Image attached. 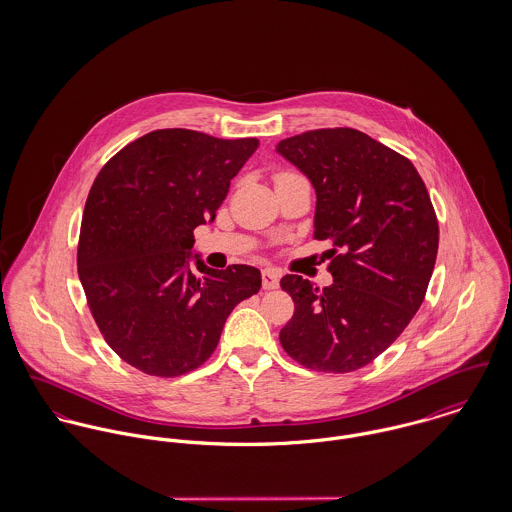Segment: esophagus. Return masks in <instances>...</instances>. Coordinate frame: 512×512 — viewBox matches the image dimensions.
<instances>
[{
    "label": "esophagus",
    "instance_id": "obj_1",
    "mask_svg": "<svg viewBox=\"0 0 512 512\" xmlns=\"http://www.w3.org/2000/svg\"><path fill=\"white\" fill-rule=\"evenodd\" d=\"M280 286V274L274 268H266L262 272V288L264 290H276Z\"/></svg>",
    "mask_w": 512,
    "mask_h": 512
}]
</instances>
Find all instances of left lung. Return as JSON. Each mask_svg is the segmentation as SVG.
<instances>
[{
  "label": "left lung",
  "instance_id": "8db88e82",
  "mask_svg": "<svg viewBox=\"0 0 512 512\" xmlns=\"http://www.w3.org/2000/svg\"><path fill=\"white\" fill-rule=\"evenodd\" d=\"M276 151L313 185V236L335 246L331 286L282 278L295 311L280 343L311 370H357L398 339L424 301L439 240L428 189L410 159L353 128L311 130Z\"/></svg>",
  "mask_w": 512,
  "mask_h": 512
}]
</instances>
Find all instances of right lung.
I'll use <instances>...</instances> for the list:
<instances>
[{"instance_id": "1", "label": "right lung", "mask_w": 512, "mask_h": 512, "mask_svg": "<svg viewBox=\"0 0 512 512\" xmlns=\"http://www.w3.org/2000/svg\"><path fill=\"white\" fill-rule=\"evenodd\" d=\"M258 146L256 138L155 130L120 149L94 179L78 278L104 341L128 365L151 376L195 370L217 349L230 311L260 290L258 268L213 270L193 250V230L215 220Z\"/></svg>"}]
</instances>
